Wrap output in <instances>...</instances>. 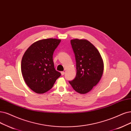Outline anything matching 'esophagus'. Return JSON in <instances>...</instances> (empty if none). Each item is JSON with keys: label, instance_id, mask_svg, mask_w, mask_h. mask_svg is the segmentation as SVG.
Returning <instances> with one entry per match:
<instances>
[{"label": "esophagus", "instance_id": "34e87169", "mask_svg": "<svg viewBox=\"0 0 131 131\" xmlns=\"http://www.w3.org/2000/svg\"><path fill=\"white\" fill-rule=\"evenodd\" d=\"M61 74L62 75H64V74H65V72L64 71H61Z\"/></svg>", "mask_w": 131, "mask_h": 131}]
</instances>
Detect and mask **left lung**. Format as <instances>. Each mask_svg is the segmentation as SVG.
Returning a JSON list of instances; mask_svg holds the SVG:
<instances>
[{
    "instance_id": "left-lung-1",
    "label": "left lung",
    "mask_w": 131,
    "mask_h": 131,
    "mask_svg": "<svg viewBox=\"0 0 131 131\" xmlns=\"http://www.w3.org/2000/svg\"><path fill=\"white\" fill-rule=\"evenodd\" d=\"M76 61L77 74L69 83L81 94L89 92L102 77L104 63L100 53L88 40L75 39L71 40Z\"/></svg>"
}]
</instances>
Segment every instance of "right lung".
<instances>
[{
    "label": "right lung",
    "instance_id": "1",
    "mask_svg": "<svg viewBox=\"0 0 131 131\" xmlns=\"http://www.w3.org/2000/svg\"><path fill=\"white\" fill-rule=\"evenodd\" d=\"M61 40L49 38L37 41L29 47L23 57L21 73L27 85L37 93L52 89L61 75L56 70L53 54Z\"/></svg>",
    "mask_w": 131,
    "mask_h": 131
}]
</instances>
